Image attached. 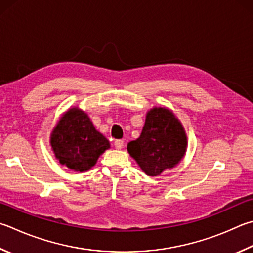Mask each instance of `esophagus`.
Segmentation results:
<instances>
[{"instance_id": "obj_1", "label": "esophagus", "mask_w": 253, "mask_h": 253, "mask_svg": "<svg viewBox=\"0 0 253 253\" xmlns=\"http://www.w3.org/2000/svg\"><path fill=\"white\" fill-rule=\"evenodd\" d=\"M114 145H115V148H116V149H122L124 147V140H122V139L115 140Z\"/></svg>"}]
</instances>
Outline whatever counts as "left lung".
<instances>
[{"instance_id":"1","label":"left lung","mask_w":253,"mask_h":253,"mask_svg":"<svg viewBox=\"0 0 253 253\" xmlns=\"http://www.w3.org/2000/svg\"><path fill=\"white\" fill-rule=\"evenodd\" d=\"M187 146L181 122L170 109L160 106L147 112L140 136L128 142L127 150L147 176L157 177L181 162Z\"/></svg>"}]
</instances>
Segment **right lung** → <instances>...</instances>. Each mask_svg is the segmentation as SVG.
Returning <instances> with one entry per match:
<instances>
[{"label": "right lung", "instance_id": "obj_1", "mask_svg": "<svg viewBox=\"0 0 253 253\" xmlns=\"http://www.w3.org/2000/svg\"><path fill=\"white\" fill-rule=\"evenodd\" d=\"M49 145L59 164L80 172L89 170L99 156L111 148L108 139L79 107L70 108L58 119L50 132Z\"/></svg>", "mask_w": 253, "mask_h": 253}]
</instances>
